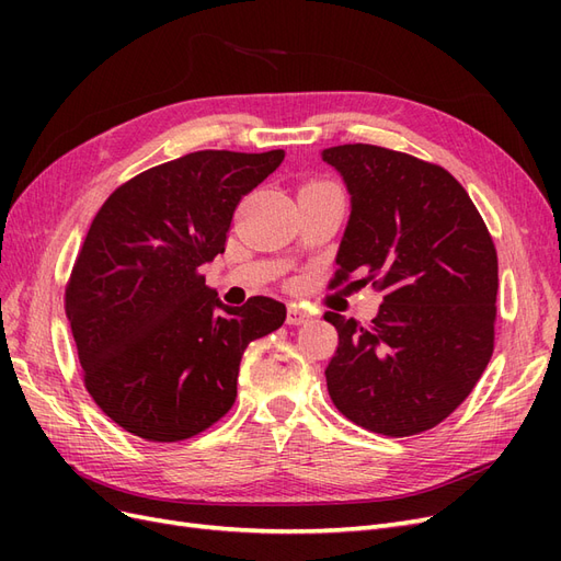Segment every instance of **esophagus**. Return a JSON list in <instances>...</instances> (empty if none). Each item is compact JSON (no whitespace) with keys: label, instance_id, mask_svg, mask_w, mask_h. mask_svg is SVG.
<instances>
[{"label":"esophagus","instance_id":"esophagus-1","mask_svg":"<svg viewBox=\"0 0 561 561\" xmlns=\"http://www.w3.org/2000/svg\"><path fill=\"white\" fill-rule=\"evenodd\" d=\"M309 318L311 313L297 307V304H290V307H287V318H285L287 325H304V322H309Z\"/></svg>","mask_w":561,"mask_h":561}]
</instances>
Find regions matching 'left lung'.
Segmentation results:
<instances>
[{"mask_svg":"<svg viewBox=\"0 0 561 561\" xmlns=\"http://www.w3.org/2000/svg\"><path fill=\"white\" fill-rule=\"evenodd\" d=\"M320 159L351 196L336 283L358 271L383 290L369 325L325 313L339 334L330 398L371 433H423L468 398L494 351V241L445 168L375 145L328 147Z\"/></svg>","mask_w":561,"mask_h":561,"instance_id":"8db88e82","label":"left lung"}]
</instances>
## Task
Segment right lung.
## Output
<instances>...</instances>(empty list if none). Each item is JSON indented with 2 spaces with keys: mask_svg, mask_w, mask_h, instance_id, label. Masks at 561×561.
<instances>
[{
  "mask_svg": "<svg viewBox=\"0 0 561 561\" xmlns=\"http://www.w3.org/2000/svg\"><path fill=\"white\" fill-rule=\"evenodd\" d=\"M285 151H194L140 173L105 201L75 262L65 311L95 404L149 443H178L222 419L250 342L285 304L227 307L201 266L225 252L239 201Z\"/></svg>",
  "mask_w": 561,
  "mask_h": 561,
  "instance_id": "right-lung-1",
  "label": "right lung"
}]
</instances>
